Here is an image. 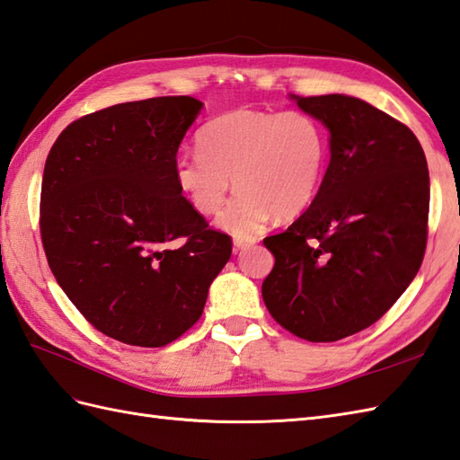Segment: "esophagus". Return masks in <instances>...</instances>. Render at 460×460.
I'll use <instances>...</instances> for the list:
<instances>
[{
  "label": "esophagus",
  "instance_id": "34e87169",
  "mask_svg": "<svg viewBox=\"0 0 460 460\" xmlns=\"http://www.w3.org/2000/svg\"><path fill=\"white\" fill-rule=\"evenodd\" d=\"M256 238H234V252H240V250H246L250 248L252 243H256Z\"/></svg>",
  "mask_w": 460,
  "mask_h": 460
}]
</instances>
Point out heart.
Instances as JSON below:
<instances>
[{
	"label": "heart",
	"mask_w": 460,
	"mask_h": 460,
	"mask_svg": "<svg viewBox=\"0 0 460 460\" xmlns=\"http://www.w3.org/2000/svg\"><path fill=\"white\" fill-rule=\"evenodd\" d=\"M197 149L175 159L177 187L192 208L210 217L234 181L236 195L217 218L234 238H253L273 214H301L319 192L329 159L323 126L305 111H228L200 128Z\"/></svg>",
	"instance_id": "1"
}]
</instances>
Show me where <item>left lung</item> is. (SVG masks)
<instances>
[{"label":"left lung","instance_id":"1","mask_svg":"<svg viewBox=\"0 0 460 460\" xmlns=\"http://www.w3.org/2000/svg\"><path fill=\"white\" fill-rule=\"evenodd\" d=\"M289 98L329 129L331 161L311 207L263 240L275 265L261 297L283 329L334 342L368 329L420 271L429 171L413 131L368 102Z\"/></svg>","mask_w":460,"mask_h":460}]
</instances>
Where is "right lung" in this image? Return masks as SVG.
I'll return each mask as SVG.
<instances>
[{"label": "right lung", "mask_w": 460, "mask_h": 460, "mask_svg": "<svg viewBox=\"0 0 460 460\" xmlns=\"http://www.w3.org/2000/svg\"><path fill=\"white\" fill-rule=\"evenodd\" d=\"M202 102H126L73 121L50 147L40 187L49 268L110 339L157 349L195 324L232 256L172 175Z\"/></svg>", "instance_id": "1"}]
</instances>
